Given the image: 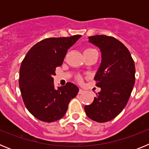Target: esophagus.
I'll return each mask as SVG.
<instances>
[{"label":"esophagus","instance_id":"obj_1","mask_svg":"<svg viewBox=\"0 0 149 149\" xmlns=\"http://www.w3.org/2000/svg\"><path fill=\"white\" fill-rule=\"evenodd\" d=\"M84 93V90H83V89H79V92H78L79 94H83Z\"/></svg>","mask_w":149,"mask_h":149}]
</instances>
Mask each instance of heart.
Instances as JSON below:
<instances>
[{
	"mask_svg": "<svg viewBox=\"0 0 149 149\" xmlns=\"http://www.w3.org/2000/svg\"><path fill=\"white\" fill-rule=\"evenodd\" d=\"M79 81H81V78H79Z\"/></svg>",
	"mask_w": 149,
	"mask_h": 149,
	"instance_id": "heart-1",
	"label": "heart"
}]
</instances>
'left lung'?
<instances>
[{"instance_id":"1","label":"left lung","mask_w":149,"mask_h":149,"mask_svg":"<svg viewBox=\"0 0 149 149\" xmlns=\"http://www.w3.org/2000/svg\"><path fill=\"white\" fill-rule=\"evenodd\" d=\"M88 39L101 53V65L94 77L101 91L84 110L92 120L109 122L127 104L135 83V65L127 48L118 39L104 35Z\"/></svg>"}]
</instances>
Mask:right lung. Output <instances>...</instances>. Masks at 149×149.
I'll use <instances>...</instances> for the list:
<instances>
[{"instance_id":"obj_1","label":"right lung","mask_w":149,"mask_h":149,"mask_svg":"<svg viewBox=\"0 0 149 149\" xmlns=\"http://www.w3.org/2000/svg\"><path fill=\"white\" fill-rule=\"evenodd\" d=\"M81 37L48 38L30 48L20 68L19 87L25 107L34 117L53 122L64 116L68 104L78 93L72 83L54 88L56 68L63 64L68 49Z\"/></svg>"}]
</instances>
